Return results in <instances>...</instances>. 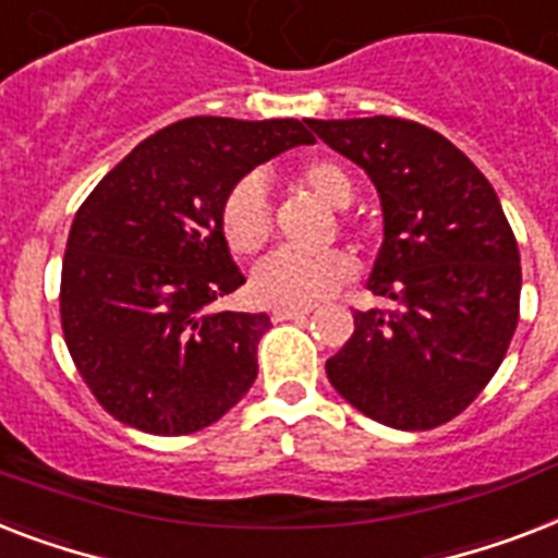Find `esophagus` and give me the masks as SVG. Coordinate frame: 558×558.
<instances>
[{
    "mask_svg": "<svg viewBox=\"0 0 558 558\" xmlns=\"http://www.w3.org/2000/svg\"><path fill=\"white\" fill-rule=\"evenodd\" d=\"M310 310H271V320H294V318H306Z\"/></svg>",
    "mask_w": 558,
    "mask_h": 558,
    "instance_id": "34e87169",
    "label": "esophagus"
}]
</instances>
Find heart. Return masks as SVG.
Segmentation results:
<instances>
[{
    "label": "heart",
    "instance_id": "heart-1",
    "mask_svg": "<svg viewBox=\"0 0 558 558\" xmlns=\"http://www.w3.org/2000/svg\"><path fill=\"white\" fill-rule=\"evenodd\" d=\"M294 183L318 197L329 208H347L352 203L350 174L332 160H306L294 169ZM220 232L234 255H255L271 234L269 197L264 177L248 174L229 189L220 206ZM355 271V260L341 248L318 255L271 252L252 271V292L260 303L275 310H306L320 298L343 287Z\"/></svg>",
    "mask_w": 558,
    "mask_h": 558
}]
</instances>
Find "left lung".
Instances as JSON below:
<instances>
[{"label":"left lung","mask_w":558,"mask_h":558,"mask_svg":"<svg viewBox=\"0 0 558 558\" xmlns=\"http://www.w3.org/2000/svg\"><path fill=\"white\" fill-rule=\"evenodd\" d=\"M366 171L384 215L369 292L392 312H355L326 375L355 410L396 429H433L468 410L519 324L522 266L501 203L464 151L398 117L306 120Z\"/></svg>","instance_id":"left-lung-1"}]
</instances>
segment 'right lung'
I'll return each instance as SVG.
<instances>
[{
    "label": "right lung",
    "mask_w": 558,
    "mask_h": 558,
    "mask_svg": "<svg viewBox=\"0 0 558 558\" xmlns=\"http://www.w3.org/2000/svg\"><path fill=\"white\" fill-rule=\"evenodd\" d=\"M306 125L189 117L143 140L80 206L62 260V332L117 421L189 436L255 384L269 315L211 310L246 283L220 206L255 166L312 146Z\"/></svg>",
    "instance_id": "1"
}]
</instances>
